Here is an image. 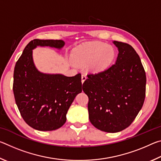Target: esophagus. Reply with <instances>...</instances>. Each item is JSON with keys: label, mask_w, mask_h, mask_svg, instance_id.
Instances as JSON below:
<instances>
[{"label": "esophagus", "mask_w": 161, "mask_h": 161, "mask_svg": "<svg viewBox=\"0 0 161 161\" xmlns=\"http://www.w3.org/2000/svg\"><path fill=\"white\" fill-rule=\"evenodd\" d=\"M86 80V75H84V74H82L81 75V82H84V81H85Z\"/></svg>", "instance_id": "esophagus-1"}]
</instances>
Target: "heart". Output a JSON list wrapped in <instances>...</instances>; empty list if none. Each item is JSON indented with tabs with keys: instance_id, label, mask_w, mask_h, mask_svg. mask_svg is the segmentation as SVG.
Listing matches in <instances>:
<instances>
[{
	"instance_id": "1",
	"label": "heart",
	"mask_w": 161,
	"mask_h": 161,
	"mask_svg": "<svg viewBox=\"0 0 161 161\" xmlns=\"http://www.w3.org/2000/svg\"><path fill=\"white\" fill-rule=\"evenodd\" d=\"M114 55L115 51L111 45L102 42H94L75 48L72 59L79 64L89 63V68L92 72H99L111 64Z\"/></svg>"
}]
</instances>
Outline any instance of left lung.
I'll use <instances>...</instances> for the list:
<instances>
[{
	"instance_id": "1",
	"label": "left lung",
	"mask_w": 161,
	"mask_h": 161,
	"mask_svg": "<svg viewBox=\"0 0 161 161\" xmlns=\"http://www.w3.org/2000/svg\"><path fill=\"white\" fill-rule=\"evenodd\" d=\"M113 42L119 50L115 63L102 72L89 74L82 85L89 97V121L108 133L129 127L146 97V76L138 54L127 43Z\"/></svg>"
}]
</instances>
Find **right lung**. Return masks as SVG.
<instances>
[{"label": "right lung", "mask_w": 161, "mask_h": 161, "mask_svg": "<svg viewBox=\"0 0 161 161\" xmlns=\"http://www.w3.org/2000/svg\"><path fill=\"white\" fill-rule=\"evenodd\" d=\"M61 40L35 39L24 49L15 66L13 94L24 121L33 129L56 130L66 122V115L75 97L81 92V74L74 77L45 74L35 67L32 50L37 46L61 49Z\"/></svg>", "instance_id": "obj_1"}]
</instances>
